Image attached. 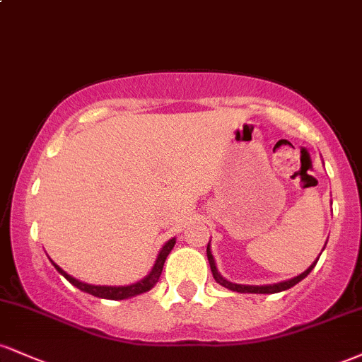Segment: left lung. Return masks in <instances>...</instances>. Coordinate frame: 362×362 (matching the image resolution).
Wrapping results in <instances>:
<instances>
[{"label":"left lung","instance_id":"8db88e82","mask_svg":"<svg viewBox=\"0 0 362 362\" xmlns=\"http://www.w3.org/2000/svg\"><path fill=\"white\" fill-rule=\"evenodd\" d=\"M211 243V242H209ZM207 243V260H209V265H211V272H213V277L214 281L218 282V284H221L223 288L230 289V291H235V293H253V294H274V293H281V291H286L289 288H293V286H296L298 282L305 279L308 274L313 271V267L317 265L318 259L313 262V264L310 265L308 269H306L305 272H301L300 276L293 277V279H288V281H281V282H276V284H264V286H250V284H235V282L224 279V277L219 274L218 267H216V260L213 257V252H211V245ZM327 245V243H325ZM325 248V247H323ZM323 252V250H322Z\"/></svg>","mask_w":362,"mask_h":362}]
</instances>
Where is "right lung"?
I'll return each instance as SVG.
<instances>
[{
	"label": "right lung",
	"mask_w": 362,
	"mask_h": 362,
	"mask_svg": "<svg viewBox=\"0 0 362 362\" xmlns=\"http://www.w3.org/2000/svg\"><path fill=\"white\" fill-rule=\"evenodd\" d=\"M175 242H177V238H170L168 242L165 243L163 247H161V250L158 252L155 264H153L151 271H149L148 276L143 277V279L138 281V282H134V284H129V286H95V284H88V282L78 281L76 277L69 276L68 272L62 271L59 265L54 264L52 260L51 262H52L54 267H56V271L59 272L61 276H64L66 279L71 282L74 288L83 291V293H88L95 298H102V300H115V301H117V300H129V298L146 293V291H149L153 288V286L156 284L158 279H160V276H161V271H163L165 260H167L168 253L172 252V248L175 247Z\"/></svg>",
	"instance_id": "right-lung-1"
}]
</instances>
